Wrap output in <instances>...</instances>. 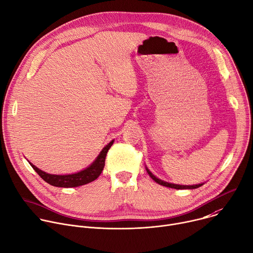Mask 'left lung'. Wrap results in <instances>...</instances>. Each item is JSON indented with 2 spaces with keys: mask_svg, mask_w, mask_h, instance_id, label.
Returning <instances> with one entry per match:
<instances>
[{
  "mask_svg": "<svg viewBox=\"0 0 253 253\" xmlns=\"http://www.w3.org/2000/svg\"><path fill=\"white\" fill-rule=\"evenodd\" d=\"M146 171L148 172V174L150 175V177L157 183H159V185H162L164 187H167V188H172V189H176V190H182V189H190V190H193V189H197L201 186H203V183H199V185H194V186H181V185H175V183H170V182H168V181H165V180H162L159 179L158 177H156L155 175H153L151 173V171L146 168Z\"/></svg>",
  "mask_w": 253,
  "mask_h": 253,
  "instance_id": "obj_1",
  "label": "left lung"
}]
</instances>
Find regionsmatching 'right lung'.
Masks as SVG:
<instances>
[{"instance_id": "obj_1", "label": "right lung", "mask_w": 253, "mask_h": 253, "mask_svg": "<svg viewBox=\"0 0 253 253\" xmlns=\"http://www.w3.org/2000/svg\"><path fill=\"white\" fill-rule=\"evenodd\" d=\"M114 140H112L109 144H107L98 157L95 159V162L91 164L89 167L84 169V170H81L77 173H72V174H50L46 173L45 171H42L35 166H33L31 163L30 166L33 168V169L40 175L42 179H44L46 182H48L49 185L53 187H59V188H75V187H80L86 185V183L93 181L99 177V175L102 173L104 167H105V159L108 150L112 146Z\"/></svg>"}]
</instances>
